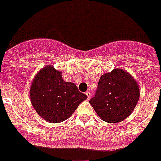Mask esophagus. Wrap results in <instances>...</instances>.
<instances>
[{
  "instance_id": "obj_1",
  "label": "esophagus",
  "mask_w": 161,
  "mask_h": 161,
  "mask_svg": "<svg viewBox=\"0 0 161 161\" xmlns=\"http://www.w3.org/2000/svg\"><path fill=\"white\" fill-rule=\"evenodd\" d=\"M86 95L87 97V99H90L91 98V96H92V93L90 92H86Z\"/></svg>"
}]
</instances>
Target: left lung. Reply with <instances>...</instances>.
I'll return each mask as SVG.
<instances>
[{
  "instance_id": "left-lung-1",
  "label": "left lung",
  "mask_w": 161,
  "mask_h": 161,
  "mask_svg": "<svg viewBox=\"0 0 161 161\" xmlns=\"http://www.w3.org/2000/svg\"><path fill=\"white\" fill-rule=\"evenodd\" d=\"M140 97L139 85L130 74L115 69L102 75L90 104L102 120L118 123L129 117Z\"/></svg>"
}]
</instances>
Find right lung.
<instances>
[{"label":"right lung","instance_id":"add662e5","mask_svg":"<svg viewBox=\"0 0 161 161\" xmlns=\"http://www.w3.org/2000/svg\"><path fill=\"white\" fill-rule=\"evenodd\" d=\"M30 94L35 110L50 123L67 120L87 97L74 83L65 82L61 72L49 65L35 75Z\"/></svg>","mask_w":161,"mask_h":161}]
</instances>
